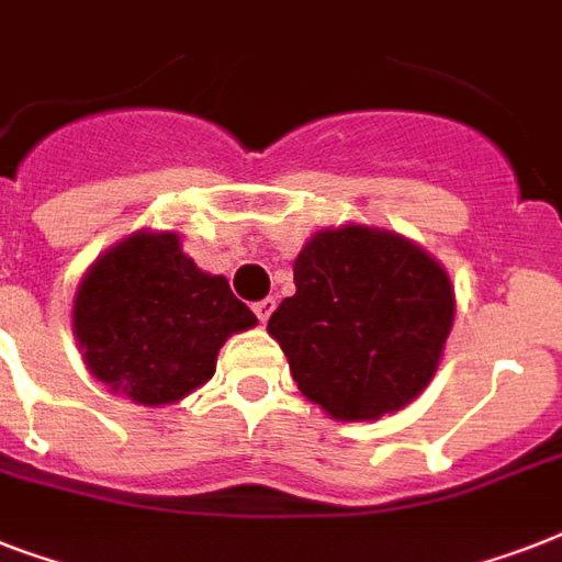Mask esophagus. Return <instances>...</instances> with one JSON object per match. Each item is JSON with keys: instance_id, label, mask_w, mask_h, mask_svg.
<instances>
[{"instance_id": "obj_1", "label": "esophagus", "mask_w": 562, "mask_h": 562, "mask_svg": "<svg viewBox=\"0 0 562 562\" xmlns=\"http://www.w3.org/2000/svg\"><path fill=\"white\" fill-rule=\"evenodd\" d=\"M273 308H277V300L273 297H265V300H259V303H254L256 317H259L262 324H268V317L273 315Z\"/></svg>"}]
</instances>
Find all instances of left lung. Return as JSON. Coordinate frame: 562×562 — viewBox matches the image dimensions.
<instances>
[{"instance_id": "8db88e82", "label": "left lung", "mask_w": 562, "mask_h": 562, "mask_svg": "<svg viewBox=\"0 0 562 562\" xmlns=\"http://www.w3.org/2000/svg\"><path fill=\"white\" fill-rule=\"evenodd\" d=\"M294 285L268 333L303 396L335 419H379L426 391L454 291L423 247L364 224L321 229L294 259Z\"/></svg>"}]
</instances>
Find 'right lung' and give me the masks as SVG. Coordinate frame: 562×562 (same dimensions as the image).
<instances>
[{
	"label": "right lung",
	"instance_id": "1",
	"mask_svg": "<svg viewBox=\"0 0 562 562\" xmlns=\"http://www.w3.org/2000/svg\"><path fill=\"white\" fill-rule=\"evenodd\" d=\"M256 315L203 273L178 233H134L83 273L72 329L90 373L139 405H169L215 373L229 335Z\"/></svg>",
	"mask_w": 562,
	"mask_h": 562
}]
</instances>
